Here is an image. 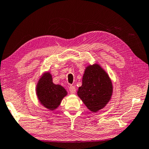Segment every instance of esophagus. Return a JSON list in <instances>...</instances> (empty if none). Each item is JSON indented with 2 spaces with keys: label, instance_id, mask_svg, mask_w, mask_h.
I'll return each instance as SVG.
<instances>
[{
  "label": "esophagus",
  "instance_id": "obj_1",
  "mask_svg": "<svg viewBox=\"0 0 149 149\" xmlns=\"http://www.w3.org/2000/svg\"><path fill=\"white\" fill-rule=\"evenodd\" d=\"M69 90L71 93H75V91H76V89H75V87L74 86H70L69 87Z\"/></svg>",
  "mask_w": 149,
  "mask_h": 149
}]
</instances>
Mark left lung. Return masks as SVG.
Returning <instances> with one entry per match:
<instances>
[{
    "mask_svg": "<svg viewBox=\"0 0 149 149\" xmlns=\"http://www.w3.org/2000/svg\"><path fill=\"white\" fill-rule=\"evenodd\" d=\"M112 84L105 72L97 64L86 68L77 95L89 110L97 112L105 107L112 95Z\"/></svg>",
    "mask_w": 149,
    "mask_h": 149,
    "instance_id": "left-lung-1",
    "label": "left lung"
}]
</instances>
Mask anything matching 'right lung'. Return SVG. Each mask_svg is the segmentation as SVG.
<instances>
[{
	"label": "right lung",
	"mask_w": 149,
	"mask_h": 149,
	"mask_svg": "<svg viewBox=\"0 0 149 149\" xmlns=\"http://www.w3.org/2000/svg\"><path fill=\"white\" fill-rule=\"evenodd\" d=\"M36 93L42 104L50 110L57 108L63 97L67 95L63 87L53 84L52 75L49 73L45 74L39 80Z\"/></svg>",
	"instance_id": "add662e5"
}]
</instances>
